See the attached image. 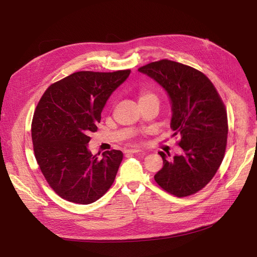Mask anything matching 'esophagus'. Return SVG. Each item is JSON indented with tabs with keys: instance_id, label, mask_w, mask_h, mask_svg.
I'll list each match as a JSON object with an SVG mask.
<instances>
[{
	"instance_id": "obj_1",
	"label": "esophagus",
	"mask_w": 257,
	"mask_h": 257,
	"mask_svg": "<svg viewBox=\"0 0 257 257\" xmlns=\"http://www.w3.org/2000/svg\"><path fill=\"white\" fill-rule=\"evenodd\" d=\"M139 152H142V150L139 149V148H132V149L125 150V153H131V154H133V153H139Z\"/></svg>"
}]
</instances>
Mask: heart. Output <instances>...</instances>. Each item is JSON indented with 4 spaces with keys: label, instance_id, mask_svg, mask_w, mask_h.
<instances>
[{
    "label": "heart",
    "instance_id": "heart-1",
    "mask_svg": "<svg viewBox=\"0 0 257 257\" xmlns=\"http://www.w3.org/2000/svg\"><path fill=\"white\" fill-rule=\"evenodd\" d=\"M155 97L151 92H148V91H142L139 93V102H142V100L148 99V98H152Z\"/></svg>",
    "mask_w": 257,
    "mask_h": 257
}]
</instances>
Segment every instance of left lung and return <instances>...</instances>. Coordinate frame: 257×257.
I'll return each instance as SVG.
<instances>
[{
	"instance_id": "obj_1",
	"label": "left lung",
	"mask_w": 257,
	"mask_h": 257,
	"mask_svg": "<svg viewBox=\"0 0 257 257\" xmlns=\"http://www.w3.org/2000/svg\"><path fill=\"white\" fill-rule=\"evenodd\" d=\"M138 72L166 91L172 105L170 127L181 136V154L170 159L159 152L163 168L154 180L175 196L192 195L210 182L223 161L228 133L224 104L212 82L191 66L161 60Z\"/></svg>"
}]
</instances>
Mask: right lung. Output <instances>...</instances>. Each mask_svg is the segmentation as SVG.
Returning a JSON list of instances; mask_svg holds the SVG:
<instances>
[{"instance_id":"add662e5","label":"right lung","mask_w":257,"mask_h":257,"mask_svg":"<svg viewBox=\"0 0 257 257\" xmlns=\"http://www.w3.org/2000/svg\"><path fill=\"white\" fill-rule=\"evenodd\" d=\"M130 73L77 72L51 84L42 96L32 121L34 153L46 180L62 198L92 204L113 183L123 153L105 151L99 158L88 144L108 98Z\"/></svg>"}]
</instances>
